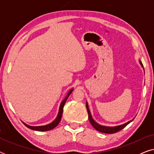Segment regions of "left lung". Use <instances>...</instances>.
I'll return each instance as SVG.
<instances>
[{"label":"left lung","mask_w":154,"mask_h":154,"mask_svg":"<svg viewBox=\"0 0 154 154\" xmlns=\"http://www.w3.org/2000/svg\"><path fill=\"white\" fill-rule=\"evenodd\" d=\"M140 64L142 66H143V64H142V62H140ZM86 108H87V111H88V118H89V121L90 122V123H91V125L93 126V128L94 129H96L97 131L100 132H103V133H106V134H113V133H116V132L120 131V130H121L123 128H124L125 127L126 125H128L130 122L132 121H128V123H124L123 125H118V126H114V127H108V126H103V125H99L98 123H97L95 121H94L93 119H92V116H91V113H90V111L89 110V108H88V103L86 102Z\"/></svg>","instance_id":"1"}]
</instances>
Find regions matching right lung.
Wrapping results in <instances>:
<instances>
[{
    "label": "right lung",
    "instance_id": "obj_1",
    "mask_svg": "<svg viewBox=\"0 0 154 154\" xmlns=\"http://www.w3.org/2000/svg\"><path fill=\"white\" fill-rule=\"evenodd\" d=\"M72 91H73V89H71L70 91L68 92V94H67V96L66 97H65L64 100L62 101V103H61L60 106V109H59V113H58L56 119L54 120L53 122H52L51 123L48 124V125H42V126H30L29 125H26V123H24V125H26L27 128H29V129H31V130H37V131H48V130L53 129V128H55L56 126L59 123H60V122L61 121V119H62V113H63V108H64L65 102H66L67 98L69 97V96L70 95V94L71 93V92H72Z\"/></svg>",
    "mask_w": 154,
    "mask_h": 154
}]
</instances>
